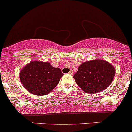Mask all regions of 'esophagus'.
I'll list each match as a JSON object with an SVG mask.
<instances>
[{
    "label": "esophagus",
    "instance_id": "esophagus-1",
    "mask_svg": "<svg viewBox=\"0 0 132 132\" xmlns=\"http://www.w3.org/2000/svg\"><path fill=\"white\" fill-rule=\"evenodd\" d=\"M68 73L70 74V75H73V70H71L70 71H69Z\"/></svg>",
    "mask_w": 132,
    "mask_h": 132
}]
</instances>
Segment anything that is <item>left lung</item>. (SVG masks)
Masks as SVG:
<instances>
[{
	"instance_id": "8db88e82",
	"label": "left lung",
	"mask_w": 132,
	"mask_h": 132,
	"mask_svg": "<svg viewBox=\"0 0 132 132\" xmlns=\"http://www.w3.org/2000/svg\"><path fill=\"white\" fill-rule=\"evenodd\" d=\"M115 74L116 69L110 63L97 59L83 62L73 78L85 93H96L109 86Z\"/></svg>"
}]
</instances>
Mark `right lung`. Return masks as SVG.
<instances>
[{"mask_svg": "<svg viewBox=\"0 0 132 132\" xmlns=\"http://www.w3.org/2000/svg\"><path fill=\"white\" fill-rule=\"evenodd\" d=\"M63 75L61 69L53 67L50 62L34 61L22 69L19 76L28 92L44 95L55 88Z\"/></svg>", "mask_w": 132, "mask_h": 132, "instance_id": "1", "label": "right lung"}]
</instances>
